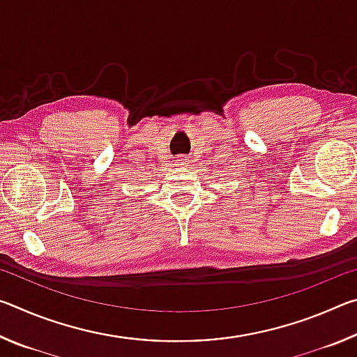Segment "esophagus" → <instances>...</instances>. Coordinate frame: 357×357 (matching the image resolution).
Segmentation results:
<instances>
[{
	"instance_id": "34e87169",
	"label": "esophagus",
	"mask_w": 357,
	"mask_h": 357,
	"mask_svg": "<svg viewBox=\"0 0 357 357\" xmlns=\"http://www.w3.org/2000/svg\"><path fill=\"white\" fill-rule=\"evenodd\" d=\"M184 162H185L184 159H178V160H176V165H178V167H183V165H185Z\"/></svg>"
}]
</instances>
